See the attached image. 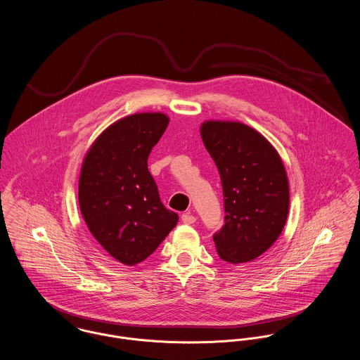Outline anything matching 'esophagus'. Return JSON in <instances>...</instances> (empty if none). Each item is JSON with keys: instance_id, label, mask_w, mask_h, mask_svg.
Listing matches in <instances>:
<instances>
[{"instance_id": "esophagus-1", "label": "esophagus", "mask_w": 360, "mask_h": 360, "mask_svg": "<svg viewBox=\"0 0 360 360\" xmlns=\"http://www.w3.org/2000/svg\"><path fill=\"white\" fill-rule=\"evenodd\" d=\"M181 219H182V222H184V224H186V225H191V224H195V222H196V217H195V215H192L191 212H185V214H182Z\"/></svg>"}]
</instances>
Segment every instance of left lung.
Returning a JSON list of instances; mask_svg holds the SVG:
<instances>
[{"label": "left lung", "instance_id": "8db88e82", "mask_svg": "<svg viewBox=\"0 0 360 360\" xmlns=\"http://www.w3.org/2000/svg\"><path fill=\"white\" fill-rule=\"evenodd\" d=\"M202 143L215 162L225 225L212 239L218 255L244 264L264 254L287 221L288 179L276 149L254 128L236 121H205Z\"/></svg>", "mask_w": 360, "mask_h": 360}]
</instances>
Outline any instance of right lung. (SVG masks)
Segmentation results:
<instances>
[{
    "label": "right lung",
    "instance_id": "right-lung-1",
    "mask_svg": "<svg viewBox=\"0 0 360 360\" xmlns=\"http://www.w3.org/2000/svg\"><path fill=\"white\" fill-rule=\"evenodd\" d=\"M168 121L162 113L116 121L96 138L81 167L82 218L98 243L125 265L146 259L178 222V214L162 205L148 169Z\"/></svg>",
    "mask_w": 360,
    "mask_h": 360
}]
</instances>
